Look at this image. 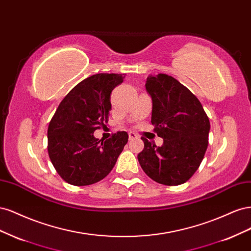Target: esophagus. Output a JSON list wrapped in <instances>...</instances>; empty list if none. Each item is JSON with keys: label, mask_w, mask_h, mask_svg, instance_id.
<instances>
[{"label": "esophagus", "mask_w": 251, "mask_h": 251, "mask_svg": "<svg viewBox=\"0 0 251 251\" xmlns=\"http://www.w3.org/2000/svg\"><path fill=\"white\" fill-rule=\"evenodd\" d=\"M137 137H138V136L136 135L134 132L128 133V140H134V139H136Z\"/></svg>", "instance_id": "34e87169"}]
</instances>
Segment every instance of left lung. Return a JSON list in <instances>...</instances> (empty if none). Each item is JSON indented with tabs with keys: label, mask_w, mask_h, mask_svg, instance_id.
<instances>
[{
	"label": "left lung",
	"mask_w": 251,
	"mask_h": 251,
	"mask_svg": "<svg viewBox=\"0 0 251 251\" xmlns=\"http://www.w3.org/2000/svg\"><path fill=\"white\" fill-rule=\"evenodd\" d=\"M151 125L161 147L146 138L138 161L148 176L164 185H179L200 166L208 146L209 119L201 102L186 87L166 74L149 76Z\"/></svg>",
	"instance_id": "8db88e82"
}]
</instances>
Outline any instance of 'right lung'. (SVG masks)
Instances as JSON below:
<instances>
[{
    "label": "right lung",
    "mask_w": 251,
    "mask_h": 251,
    "mask_svg": "<svg viewBox=\"0 0 251 251\" xmlns=\"http://www.w3.org/2000/svg\"><path fill=\"white\" fill-rule=\"evenodd\" d=\"M125 74L100 73L75 86L59 103L48 127V153L66 182L83 186L96 183L112 171L127 142L126 132L98 140L94 132L108 121L111 93Z\"/></svg>",
    "instance_id": "obj_1"
}]
</instances>
